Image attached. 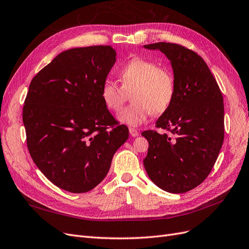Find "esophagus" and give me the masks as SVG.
Returning a JSON list of instances; mask_svg holds the SVG:
<instances>
[{"label": "esophagus", "mask_w": 249, "mask_h": 249, "mask_svg": "<svg viewBox=\"0 0 249 249\" xmlns=\"http://www.w3.org/2000/svg\"><path fill=\"white\" fill-rule=\"evenodd\" d=\"M129 133H130V135L132 136V138H135V136L139 135V131L136 130V129H134V128H129Z\"/></svg>", "instance_id": "1"}]
</instances>
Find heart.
Returning <instances> with one entry per match:
<instances>
[{"label":"heart","instance_id":"obj_1","mask_svg":"<svg viewBox=\"0 0 249 249\" xmlns=\"http://www.w3.org/2000/svg\"><path fill=\"white\" fill-rule=\"evenodd\" d=\"M121 86L106 81L100 88L101 100L107 109L118 113L131 92L132 103L124 108L118 120L129 126H140L151 116L161 115L171 107L176 95L175 77L171 70L142 57L127 61L118 71Z\"/></svg>","mask_w":249,"mask_h":249}]
</instances>
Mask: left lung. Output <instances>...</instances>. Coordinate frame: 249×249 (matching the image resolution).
I'll use <instances>...</instances> for the list:
<instances>
[{"label":"left lung","mask_w":249,"mask_h":249,"mask_svg":"<svg viewBox=\"0 0 249 249\" xmlns=\"http://www.w3.org/2000/svg\"><path fill=\"white\" fill-rule=\"evenodd\" d=\"M171 61L175 98L156 127L166 130L142 133L149 142L143 159L155 185L171 194L196 188L210 174L224 139V108L219 87L203 58L176 43L143 45Z\"/></svg>","instance_id":"obj_1"}]
</instances>
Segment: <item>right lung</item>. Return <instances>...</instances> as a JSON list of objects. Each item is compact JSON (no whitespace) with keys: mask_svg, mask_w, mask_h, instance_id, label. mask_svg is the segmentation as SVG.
Masks as SVG:
<instances>
[{"mask_svg":"<svg viewBox=\"0 0 249 249\" xmlns=\"http://www.w3.org/2000/svg\"><path fill=\"white\" fill-rule=\"evenodd\" d=\"M116 55L109 45L65 51L29 87L22 121L31 157L52 183L72 194L97 186L128 139V128L100 97Z\"/></svg>","mask_w":249,"mask_h":249,"instance_id":"1","label":"right lung"}]
</instances>
